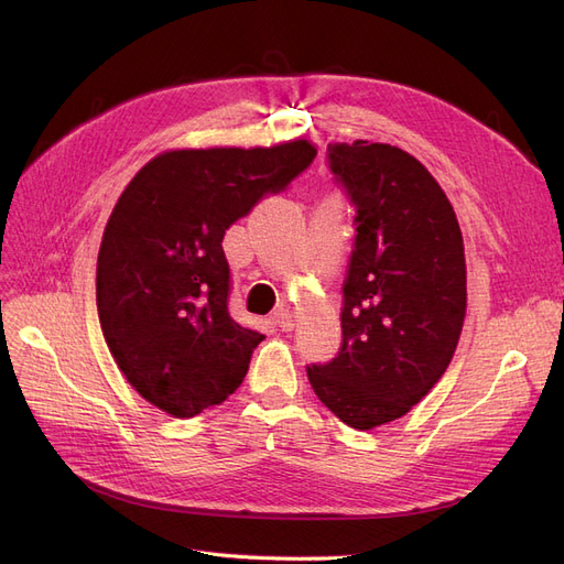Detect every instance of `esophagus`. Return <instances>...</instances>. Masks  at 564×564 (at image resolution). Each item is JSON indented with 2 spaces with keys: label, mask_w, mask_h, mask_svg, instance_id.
<instances>
[{
  "label": "esophagus",
  "mask_w": 564,
  "mask_h": 564,
  "mask_svg": "<svg viewBox=\"0 0 564 564\" xmlns=\"http://www.w3.org/2000/svg\"><path fill=\"white\" fill-rule=\"evenodd\" d=\"M272 322H275L282 332H292L294 329V315L289 313L284 305H280V308L272 313Z\"/></svg>",
  "instance_id": "esophagus-1"
}]
</instances>
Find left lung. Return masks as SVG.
<instances>
[{
    "mask_svg": "<svg viewBox=\"0 0 564 564\" xmlns=\"http://www.w3.org/2000/svg\"><path fill=\"white\" fill-rule=\"evenodd\" d=\"M327 164L355 209L340 348L308 365L319 402L350 429L395 421L447 371L466 317L464 237L416 158L386 143H329Z\"/></svg>",
    "mask_w": 564,
    "mask_h": 564,
    "instance_id": "1",
    "label": "left lung"
}]
</instances>
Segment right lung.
Instances as JSON below:
<instances>
[{
  "mask_svg": "<svg viewBox=\"0 0 564 564\" xmlns=\"http://www.w3.org/2000/svg\"><path fill=\"white\" fill-rule=\"evenodd\" d=\"M308 141L172 150L117 199L96 265L117 367L162 412L191 419L242 386L263 334L230 317L226 230L313 164Z\"/></svg>",
  "mask_w": 564,
  "mask_h": 564,
  "instance_id": "right-lung-1",
  "label": "right lung"
}]
</instances>
